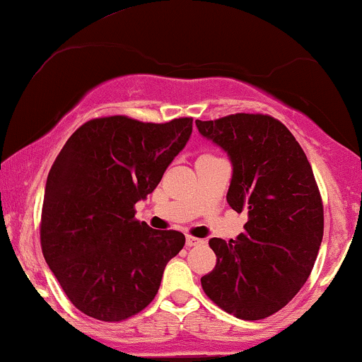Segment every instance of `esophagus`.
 Returning a JSON list of instances; mask_svg holds the SVG:
<instances>
[{
	"label": "esophagus",
	"mask_w": 362,
	"mask_h": 362,
	"mask_svg": "<svg viewBox=\"0 0 362 362\" xmlns=\"http://www.w3.org/2000/svg\"><path fill=\"white\" fill-rule=\"evenodd\" d=\"M201 243H202V240L194 238V236H187V238H185L187 247H195V245H201Z\"/></svg>",
	"instance_id": "esophagus-1"
}]
</instances>
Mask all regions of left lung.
<instances>
[{"label":"left lung","instance_id":"left-lung-1","mask_svg":"<svg viewBox=\"0 0 362 362\" xmlns=\"http://www.w3.org/2000/svg\"><path fill=\"white\" fill-rule=\"evenodd\" d=\"M195 126L230 158L226 201L248 214L236 240H209L218 262L201 277L202 289L235 317L267 318L303 288L322 245L313 170L289 129L271 115L235 114Z\"/></svg>","mask_w":362,"mask_h":362}]
</instances>
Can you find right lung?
<instances>
[{
  "mask_svg": "<svg viewBox=\"0 0 362 362\" xmlns=\"http://www.w3.org/2000/svg\"><path fill=\"white\" fill-rule=\"evenodd\" d=\"M192 119L165 124L114 115L88 120L66 141L44 192L40 243L62 291L78 310L120 322L146 308L180 231L136 221V202L160 184L185 148Z\"/></svg>",
  "mask_w": 362,
  "mask_h": 362,
  "instance_id": "add662e5",
  "label": "right lung"
}]
</instances>
